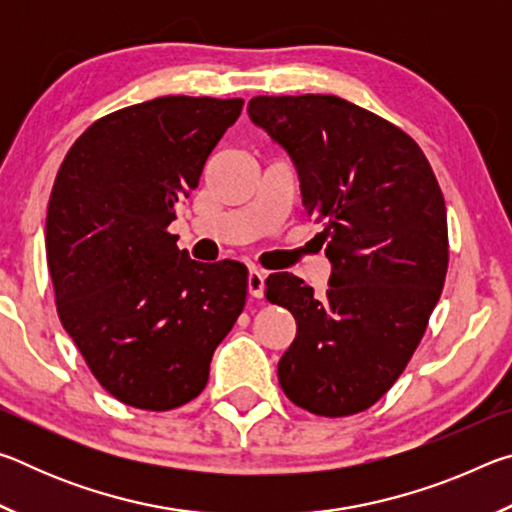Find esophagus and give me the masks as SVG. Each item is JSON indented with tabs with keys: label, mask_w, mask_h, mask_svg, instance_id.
<instances>
[{
	"label": "esophagus",
	"mask_w": 512,
	"mask_h": 512,
	"mask_svg": "<svg viewBox=\"0 0 512 512\" xmlns=\"http://www.w3.org/2000/svg\"><path fill=\"white\" fill-rule=\"evenodd\" d=\"M264 280H266V271L262 268H250L248 273V293L253 298H262L264 296Z\"/></svg>",
	"instance_id": "esophagus-1"
}]
</instances>
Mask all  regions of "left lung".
Wrapping results in <instances>:
<instances>
[{
  "label": "left lung",
  "mask_w": 512,
  "mask_h": 512,
  "mask_svg": "<svg viewBox=\"0 0 512 512\" xmlns=\"http://www.w3.org/2000/svg\"><path fill=\"white\" fill-rule=\"evenodd\" d=\"M248 115L296 162L302 203L323 221V296L291 273L266 300L298 332L277 363L289 400L323 418L370 409L411 361L445 287L447 210L427 155L391 121L334 94L253 97Z\"/></svg>",
  "instance_id": "obj_1"
}]
</instances>
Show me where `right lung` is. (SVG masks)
Returning <instances> with one entry per match:
<instances>
[{
	"label": "right lung",
	"mask_w": 512,
	"mask_h": 512,
	"mask_svg": "<svg viewBox=\"0 0 512 512\" xmlns=\"http://www.w3.org/2000/svg\"><path fill=\"white\" fill-rule=\"evenodd\" d=\"M244 99L160 97L101 117L67 151L47 207L65 332L99 384L142 411L203 393L246 305L248 268L201 264L167 230Z\"/></svg>",
	"instance_id": "1"
}]
</instances>
